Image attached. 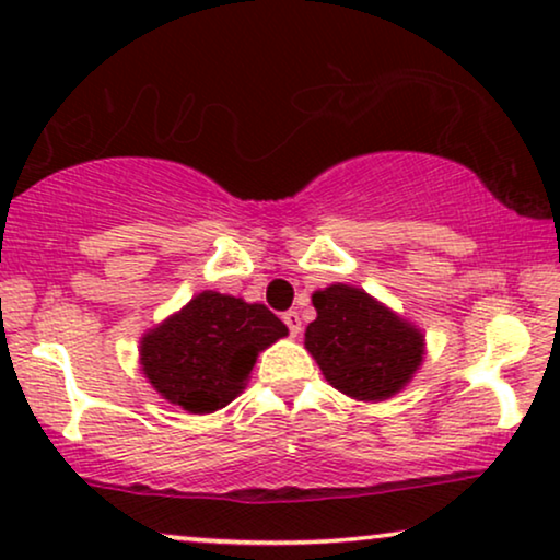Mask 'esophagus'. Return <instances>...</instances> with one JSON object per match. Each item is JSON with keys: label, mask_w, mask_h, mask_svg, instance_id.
Wrapping results in <instances>:
<instances>
[{"label": "esophagus", "mask_w": 560, "mask_h": 560, "mask_svg": "<svg viewBox=\"0 0 560 560\" xmlns=\"http://www.w3.org/2000/svg\"><path fill=\"white\" fill-rule=\"evenodd\" d=\"M283 322H287L291 337H299V334H302V319H299V312H287L283 314Z\"/></svg>", "instance_id": "1"}]
</instances>
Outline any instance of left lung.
I'll use <instances>...</instances> for the list:
<instances>
[{"instance_id":"obj_1","label":"left lung","mask_w":560,"mask_h":560,"mask_svg":"<svg viewBox=\"0 0 560 560\" xmlns=\"http://www.w3.org/2000/svg\"><path fill=\"white\" fill-rule=\"evenodd\" d=\"M316 319L304 345L334 389L362 402L397 395L424 357L422 331L364 289L331 283L314 291Z\"/></svg>"}]
</instances>
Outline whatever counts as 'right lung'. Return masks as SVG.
I'll use <instances>...</instances> for the list:
<instances>
[{
  "instance_id": "add662e5",
  "label": "right lung",
  "mask_w": 560,
  "mask_h": 560,
  "mask_svg": "<svg viewBox=\"0 0 560 560\" xmlns=\"http://www.w3.org/2000/svg\"><path fill=\"white\" fill-rule=\"evenodd\" d=\"M287 334L264 304L200 291L140 339V364L163 399L208 415L244 392L258 352Z\"/></svg>"
}]
</instances>
